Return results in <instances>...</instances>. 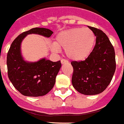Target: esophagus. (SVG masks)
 I'll return each mask as SVG.
<instances>
[{"label":"esophagus","mask_w":124,"mask_h":124,"mask_svg":"<svg viewBox=\"0 0 124 124\" xmlns=\"http://www.w3.org/2000/svg\"><path fill=\"white\" fill-rule=\"evenodd\" d=\"M68 61H67V60H65V59H61V63H62V64H65V63H67Z\"/></svg>","instance_id":"1"}]
</instances>
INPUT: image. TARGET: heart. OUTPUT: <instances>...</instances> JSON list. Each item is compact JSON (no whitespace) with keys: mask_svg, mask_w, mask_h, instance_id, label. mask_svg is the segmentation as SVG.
<instances>
[{"mask_svg":"<svg viewBox=\"0 0 124 124\" xmlns=\"http://www.w3.org/2000/svg\"><path fill=\"white\" fill-rule=\"evenodd\" d=\"M94 42L95 36L91 30L73 28L59 32L51 49L57 51L59 48H63L69 59L72 61H81L90 55Z\"/></svg>","mask_w":124,"mask_h":124,"instance_id":"1","label":"heart"}]
</instances>
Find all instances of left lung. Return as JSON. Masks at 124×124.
<instances>
[{
  "instance_id": "left-lung-1",
  "label": "left lung",
  "mask_w": 124,
  "mask_h": 124,
  "mask_svg": "<svg viewBox=\"0 0 124 124\" xmlns=\"http://www.w3.org/2000/svg\"><path fill=\"white\" fill-rule=\"evenodd\" d=\"M96 36V44L85 61H72V84L78 93L96 95L109 85L116 71L115 51L108 36L102 30L88 26Z\"/></svg>"
}]
</instances>
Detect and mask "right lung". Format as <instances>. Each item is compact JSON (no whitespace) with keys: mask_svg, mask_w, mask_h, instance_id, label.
Returning <instances> with one entry per match:
<instances>
[{"mask_svg":"<svg viewBox=\"0 0 124 124\" xmlns=\"http://www.w3.org/2000/svg\"><path fill=\"white\" fill-rule=\"evenodd\" d=\"M49 38L53 31L44 28H34L20 34L7 54V69L10 81L15 88L26 96H41L51 91L61 67V61L53 62L46 58L38 61H26L22 56L21 44L29 34Z\"/></svg>","mask_w":124,"mask_h":124,"instance_id":"right-lung-1","label":"right lung"}]
</instances>
